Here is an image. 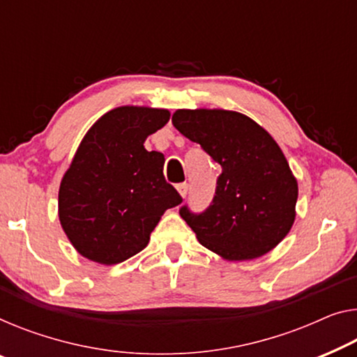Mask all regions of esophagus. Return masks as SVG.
I'll return each instance as SVG.
<instances>
[{"label": "esophagus", "mask_w": 357, "mask_h": 357, "mask_svg": "<svg viewBox=\"0 0 357 357\" xmlns=\"http://www.w3.org/2000/svg\"><path fill=\"white\" fill-rule=\"evenodd\" d=\"M176 189H178V192H179L181 195H183V197H185V195H188V192H189V185L185 184V183L178 184Z\"/></svg>", "instance_id": "obj_1"}]
</instances>
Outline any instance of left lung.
Returning a JSON list of instances; mask_svg holds the SVG:
<instances>
[{
  "instance_id": "left-lung-1",
  "label": "left lung",
  "mask_w": 357,
  "mask_h": 357,
  "mask_svg": "<svg viewBox=\"0 0 357 357\" xmlns=\"http://www.w3.org/2000/svg\"><path fill=\"white\" fill-rule=\"evenodd\" d=\"M172 121L221 167L211 204L179 208L199 242L234 261L273 250L295 221L298 184L269 132L231 110H176Z\"/></svg>"
}]
</instances>
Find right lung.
Segmentation results:
<instances>
[{"mask_svg":"<svg viewBox=\"0 0 357 357\" xmlns=\"http://www.w3.org/2000/svg\"><path fill=\"white\" fill-rule=\"evenodd\" d=\"M169 112L119 107L83 137L59 189L61 225L79 255L116 264L146 248L151 232L183 197L163 176L165 157L144 141Z\"/></svg>","mask_w":357,"mask_h":357,"instance_id":"add662e5","label":"right lung"}]
</instances>
